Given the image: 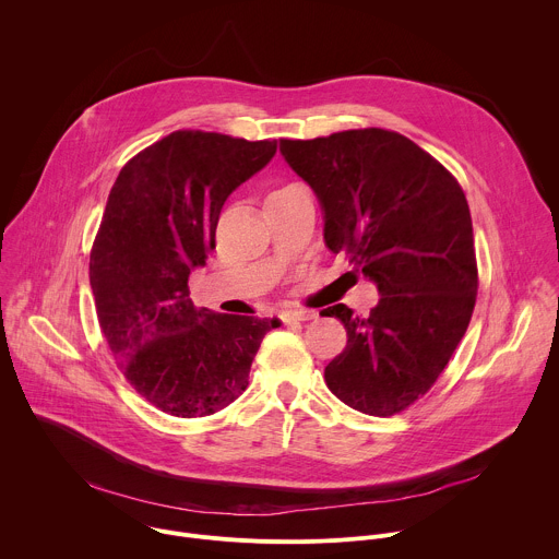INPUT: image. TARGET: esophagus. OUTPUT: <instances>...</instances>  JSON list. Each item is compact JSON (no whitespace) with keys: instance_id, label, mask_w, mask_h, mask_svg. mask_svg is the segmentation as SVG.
I'll return each mask as SVG.
<instances>
[{"instance_id":"obj_1","label":"esophagus","mask_w":559,"mask_h":559,"mask_svg":"<svg viewBox=\"0 0 559 559\" xmlns=\"http://www.w3.org/2000/svg\"><path fill=\"white\" fill-rule=\"evenodd\" d=\"M316 316L318 313L311 309H292V311L283 313V322H302V320H311Z\"/></svg>"}]
</instances>
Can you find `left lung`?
Returning a JSON list of instances; mask_svg holds the SVG:
<instances>
[{"mask_svg":"<svg viewBox=\"0 0 559 559\" xmlns=\"http://www.w3.org/2000/svg\"><path fill=\"white\" fill-rule=\"evenodd\" d=\"M292 170L316 193L324 241L378 285L366 318L335 316L346 346L326 368L329 391L376 417L430 391L467 331L478 270L472 215L459 181L421 146L386 129L281 140Z\"/></svg>","mask_w":559,"mask_h":559,"instance_id":"left-lung-1","label":"left lung"}]
</instances>
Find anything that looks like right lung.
Returning <instances> with one entry per match:
<instances>
[{
  "label": "right lung",
  "mask_w": 559,
  "mask_h": 559,
  "mask_svg": "<svg viewBox=\"0 0 559 559\" xmlns=\"http://www.w3.org/2000/svg\"><path fill=\"white\" fill-rule=\"evenodd\" d=\"M276 153L209 131H173L118 173L90 257L103 335L129 384L173 417H206L246 389L278 318L215 313L189 298V276L215 250L219 213Z\"/></svg>",
  "instance_id": "1"
}]
</instances>
